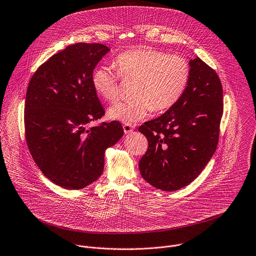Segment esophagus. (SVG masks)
Here are the masks:
<instances>
[{
	"mask_svg": "<svg viewBox=\"0 0 256 256\" xmlns=\"http://www.w3.org/2000/svg\"><path fill=\"white\" fill-rule=\"evenodd\" d=\"M122 128H124V132L126 134H130V132H132L134 130V126L132 124H126L122 126Z\"/></svg>",
	"mask_w": 256,
	"mask_h": 256,
	"instance_id": "esophagus-1",
	"label": "esophagus"
}]
</instances>
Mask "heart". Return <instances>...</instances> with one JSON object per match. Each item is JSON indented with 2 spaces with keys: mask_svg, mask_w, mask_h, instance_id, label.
<instances>
[{
  "mask_svg": "<svg viewBox=\"0 0 256 256\" xmlns=\"http://www.w3.org/2000/svg\"><path fill=\"white\" fill-rule=\"evenodd\" d=\"M114 66L94 70L92 84L94 92L108 104L122 98L120 82H134L132 102H120L108 110V118L130 124L156 112L172 108L188 86L190 70L186 58L154 48H136L120 54Z\"/></svg>",
  "mask_w": 256,
  "mask_h": 256,
  "instance_id": "heart-1",
  "label": "heart"
}]
</instances>
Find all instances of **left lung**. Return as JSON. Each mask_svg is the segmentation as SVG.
Returning <instances> with one entry per match:
<instances>
[{
    "instance_id": "left-lung-1",
    "label": "left lung",
    "mask_w": 256,
    "mask_h": 256,
    "mask_svg": "<svg viewBox=\"0 0 256 256\" xmlns=\"http://www.w3.org/2000/svg\"><path fill=\"white\" fill-rule=\"evenodd\" d=\"M180 100L160 116L138 128L148 142L138 166L152 186L174 192L192 182L216 152L224 114L222 86L198 56Z\"/></svg>"
}]
</instances>
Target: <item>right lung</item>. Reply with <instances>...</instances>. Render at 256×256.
<instances>
[{
    "label": "right lung",
    "instance_id": "obj_1",
    "mask_svg": "<svg viewBox=\"0 0 256 256\" xmlns=\"http://www.w3.org/2000/svg\"><path fill=\"white\" fill-rule=\"evenodd\" d=\"M108 50L102 44H70L40 64L28 86L24 120L28 150L44 176L66 190L96 180L106 150L124 136L116 120L88 126L104 114L92 76Z\"/></svg>",
    "mask_w": 256,
    "mask_h": 256
}]
</instances>
